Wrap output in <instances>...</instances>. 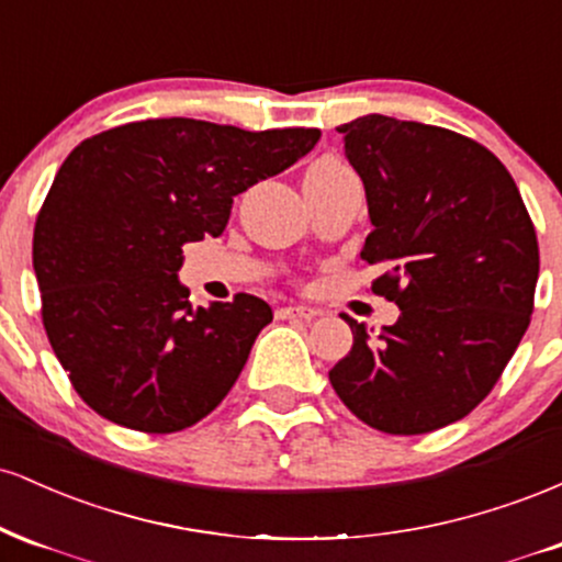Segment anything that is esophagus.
Returning a JSON list of instances; mask_svg holds the SVG:
<instances>
[{
    "mask_svg": "<svg viewBox=\"0 0 562 562\" xmlns=\"http://www.w3.org/2000/svg\"><path fill=\"white\" fill-rule=\"evenodd\" d=\"M282 319H288V317H299V319H314L317 317V308H312V306H301V303H288V306H282L280 312Z\"/></svg>",
    "mask_w": 562,
    "mask_h": 562,
    "instance_id": "esophagus-1",
    "label": "esophagus"
}]
</instances>
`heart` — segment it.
<instances>
[{"instance_id": "1", "label": "heart", "mask_w": 562, "mask_h": 562, "mask_svg": "<svg viewBox=\"0 0 562 562\" xmlns=\"http://www.w3.org/2000/svg\"><path fill=\"white\" fill-rule=\"evenodd\" d=\"M317 166H327V169H344V164H338V160H322Z\"/></svg>"}]
</instances>
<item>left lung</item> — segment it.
Returning <instances> with one entry per match:
<instances>
[{
	"label": "left lung",
	"instance_id": "left-lung-1",
	"mask_svg": "<svg viewBox=\"0 0 562 562\" xmlns=\"http://www.w3.org/2000/svg\"><path fill=\"white\" fill-rule=\"evenodd\" d=\"M364 184L372 290L402 308L330 370L348 409L383 434L462 420L494 389L533 312L539 245L502 160L441 126L370 113L338 126Z\"/></svg>",
	"mask_w": 562,
	"mask_h": 562
}]
</instances>
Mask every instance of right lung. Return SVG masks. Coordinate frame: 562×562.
Wrapping results in <instances>:
<instances>
[{"instance_id": "1", "label": "right lung", "mask_w": 562, "mask_h": 562, "mask_svg": "<svg viewBox=\"0 0 562 562\" xmlns=\"http://www.w3.org/2000/svg\"><path fill=\"white\" fill-rule=\"evenodd\" d=\"M319 128L150 119L83 139L34 229V272L55 357L97 415L145 434L203 420L272 322L256 295L187 301L182 245L218 237L232 198L314 150Z\"/></svg>"}]
</instances>
